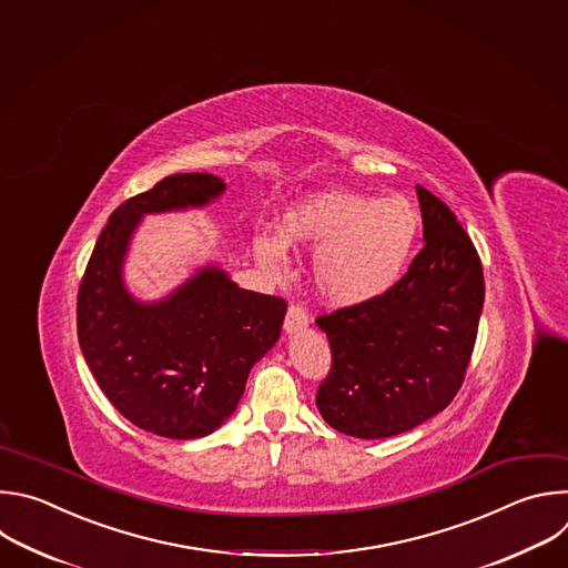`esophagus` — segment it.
<instances>
[{
  "mask_svg": "<svg viewBox=\"0 0 568 568\" xmlns=\"http://www.w3.org/2000/svg\"><path fill=\"white\" fill-rule=\"evenodd\" d=\"M308 326V313L304 311V306L300 304H291L284 317V331L286 333H297L304 331Z\"/></svg>",
  "mask_w": 568,
  "mask_h": 568,
  "instance_id": "obj_1",
  "label": "esophagus"
}]
</instances>
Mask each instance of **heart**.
<instances>
[{
  "mask_svg": "<svg viewBox=\"0 0 568 568\" xmlns=\"http://www.w3.org/2000/svg\"><path fill=\"white\" fill-rule=\"evenodd\" d=\"M418 229L420 216L405 196L328 190L293 203L284 212L282 235H257L253 253L280 280L291 266L288 246L313 251L317 295L331 306H361L383 297L403 277Z\"/></svg>",
  "mask_w": 568,
  "mask_h": 568,
  "instance_id": "heart-1",
  "label": "heart"
}]
</instances>
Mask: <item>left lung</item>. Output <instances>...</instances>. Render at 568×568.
<instances>
[{"instance_id":"1","label":"left lung","mask_w":568,"mask_h":568,"mask_svg":"<svg viewBox=\"0 0 568 568\" xmlns=\"http://www.w3.org/2000/svg\"><path fill=\"white\" fill-rule=\"evenodd\" d=\"M423 251L383 297L317 317L331 372L315 403L356 438L403 434L457 396L484 308L481 260L440 199L416 185Z\"/></svg>"}]
</instances>
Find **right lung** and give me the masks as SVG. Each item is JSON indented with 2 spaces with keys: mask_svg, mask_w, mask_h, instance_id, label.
Wrapping results in <instances>:
<instances>
[{
  "mask_svg": "<svg viewBox=\"0 0 568 568\" xmlns=\"http://www.w3.org/2000/svg\"><path fill=\"white\" fill-rule=\"evenodd\" d=\"M225 192L214 174H172L113 210L78 293V339L100 385L128 420L165 438H201L231 418L248 374L282 333L286 302L240 288L216 264L170 295L136 300L123 277L145 214L203 207Z\"/></svg>",
  "mask_w": 568,
  "mask_h": 568,
  "instance_id": "1",
  "label": "right lung"
}]
</instances>
